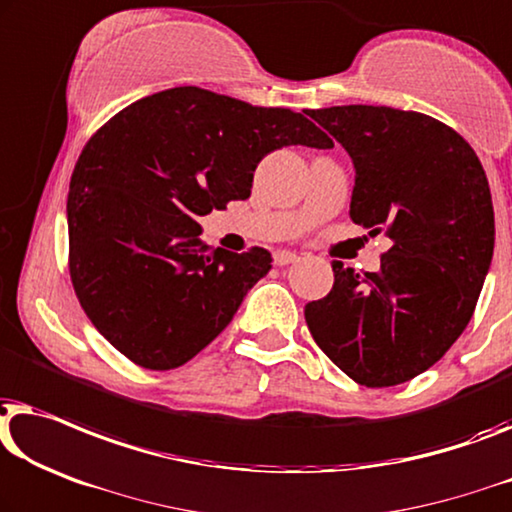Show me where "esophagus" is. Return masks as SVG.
<instances>
[{"label":"esophagus","instance_id":"1","mask_svg":"<svg viewBox=\"0 0 512 512\" xmlns=\"http://www.w3.org/2000/svg\"><path fill=\"white\" fill-rule=\"evenodd\" d=\"M300 256L295 254V251H286V249H279L274 251V263L277 265H291V263H298Z\"/></svg>","mask_w":512,"mask_h":512}]
</instances>
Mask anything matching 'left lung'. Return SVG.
Listing matches in <instances>:
<instances>
[{
    "mask_svg": "<svg viewBox=\"0 0 512 512\" xmlns=\"http://www.w3.org/2000/svg\"><path fill=\"white\" fill-rule=\"evenodd\" d=\"M355 168L351 219L385 231L379 272L332 263L305 307L321 351L367 388L411 381L469 325L494 254L490 184L471 145L434 117L388 106L309 110Z\"/></svg>",
    "mask_w": 512,
    "mask_h": 512,
    "instance_id": "left-lung-1",
    "label": "left lung"
}]
</instances>
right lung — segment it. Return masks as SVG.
<instances>
[{
	"label": "right lung",
	"mask_w": 512,
	"mask_h": 512,
	"mask_svg": "<svg viewBox=\"0 0 512 512\" xmlns=\"http://www.w3.org/2000/svg\"><path fill=\"white\" fill-rule=\"evenodd\" d=\"M286 145L328 150L332 140L302 113L201 87L145 96L94 133L66 201L69 272L117 351L164 372L233 321L272 256L210 249L198 219L249 198L258 161Z\"/></svg>",
	"instance_id": "right-lung-1"
}]
</instances>
